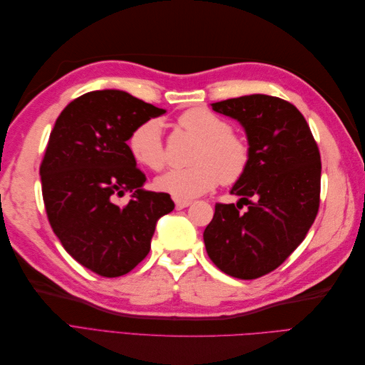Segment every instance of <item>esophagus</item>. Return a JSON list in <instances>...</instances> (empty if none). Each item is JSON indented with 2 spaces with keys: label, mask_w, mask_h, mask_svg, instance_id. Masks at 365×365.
I'll list each match as a JSON object with an SVG mask.
<instances>
[{
  "label": "esophagus",
  "mask_w": 365,
  "mask_h": 365,
  "mask_svg": "<svg viewBox=\"0 0 365 365\" xmlns=\"http://www.w3.org/2000/svg\"><path fill=\"white\" fill-rule=\"evenodd\" d=\"M192 202L187 201V200H175V207L176 210H182L185 207H189Z\"/></svg>",
  "instance_id": "1"
}]
</instances>
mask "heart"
<instances>
[{"instance_id": "1", "label": "heart", "mask_w": 365, "mask_h": 365, "mask_svg": "<svg viewBox=\"0 0 365 365\" xmlns=\"http://www.w3.org/2000/svg\"><path fill=\"white\" fill-rule=\"evenodd\" d=\"M180 126L200 140L190 163L184 169H173L155 181L157 190L169 193L176 200H193L222 181L225 185L236 184L248 170L251 148L248 141L231 130L228 121L196 106L180 114ZM128 148L134 160L150 170L164 169L165 155L161 121L150 118L141 121L128 138Z\"/></svg>"}]
</instances>
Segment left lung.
Returning <instances> with one entry per match:
<instances>
[{
	"mask_svg": "<svg viewBox=\"0 0 365 365\" xmlns=\"http://www.w3.org/2000/svg\"><path fill=\"white\" fill-rule=\"evenodd\" d=\"M212 108L245 128L251 161L231 189L239 202L215 205L205 250L231 277L259 279L279 268L314 224L322 190L319 149L303 114L280 97L251 94Z\"/></svg>",
	"mask_w": 365,
	"mask_h": 365,
	"instance_id": "left-lung-1",
	"label": "left lung"
}]
</instances>
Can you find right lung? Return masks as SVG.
<instances>
[{
  "label": "right lung",
  "mask_w": 365,
  "mask_h": 365,
  "mask_svg": "<svg viewBox=\"0 0 365 365\" xmlns=\"http://www.w3.org/2000/svg\"><path fill=\"white\" fill-rule=\"evenodd\" d=\"M165 111L125 91H91L65 106L41 163L42 197L62 247L82 267L120 277L150 250L157 220L175 208L168 193L143 190L146 175L128 148L141 121ZM126 191L131 201H115Z\"/></svg>",
  "instance_id": "right-lung-1"
}]
</instances>
